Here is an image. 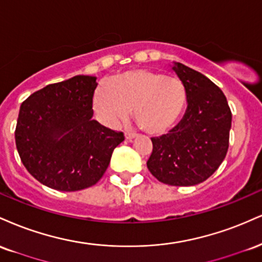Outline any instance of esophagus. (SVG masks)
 <instances>
[{"instance_id": "esophagus-1", "label": "esophagus", "mask_w": 262, "mask_h": 262, "mask_svg": "<svg viewBox=\"0 0 262 262\" xmlns=\"http://www.w3.org/2000/svg\"><path fill=\"white\" fill-rule=\"evenodd\" d=\"M136 137H137V134H134V132H125V138L127 141H132Z\"/></svg>"}]
</instances>
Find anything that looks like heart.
<instances>
[{
    "label": "heart",
    "instance_id": "heart-1",
    "mask_svg": "<svg viewBox=\"0 0 262 262\" xmlns=\"http://www.w3.org/2000/svg\"><path fill=\"white\" fill-rule=\"evenodd\" d=\"M186 104V89L178 77L149 70L115 76L93 97L95 112L106 125L124 124L134 109L136 122L150 135H163L177 124Z\"/></svg>",
    "mask_w": 262,
    "mask_h": 262
}]
</instances>
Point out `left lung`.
Returning <instances> with one entry per match:
<instances>
[{"mask_svg":"<svg viewBox=\"0 0 262 262\" xmlns=\"http://www.w3.org/2000/svg\"><path fill=\"white\" fill-rule=\"evenodd\" d=\"M170 66L185 85L187 107L167 135L150 138L153 150L147 168L168 185H198L226 158L232 113L226 95L211 79L180 62Z\"/></svg>","mask_w":262,"mask_h":262,"instance_id":"8db88e82","label":"left lung"}]
</instances>
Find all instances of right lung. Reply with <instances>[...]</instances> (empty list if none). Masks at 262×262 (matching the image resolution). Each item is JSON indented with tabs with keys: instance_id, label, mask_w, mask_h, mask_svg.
Segmentation results:
<instances>
[{
	"instance_id": "right-lung-1",
	"label": "right lung",
	"mask_w": 262,
	"mask_h": 262,
	"mask_svg": "<svg viewBox=\"0 0 262 262\" xmlns=\"http://www.w3.org/2000/svg\"><path fill=\"white\" fill-rule=\"evenodd\" d=\"M94 76H75L49 84L20 105L15 146L20 161L42 185L78 191L105 173L122 132L93 120Z\"/></svg>"
}]
</instances>
